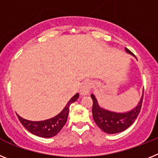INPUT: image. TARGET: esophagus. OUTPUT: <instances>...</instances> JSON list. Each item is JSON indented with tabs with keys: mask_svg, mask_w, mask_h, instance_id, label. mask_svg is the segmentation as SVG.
<instances>
[{
	"mask_svg": "<svg viewBox=\"0 0 158 158\" xmlns=\"http://www.w3.org/2000/svg\"><path fill=\"white\" fill-rule=\"evenodd\" d=\"M90 89H91V83L89 81H85L83 82L80 88V94L82 95H87L90 93Z\"/></svg>",
	"mask_w": 158,
	"mask_h": 158,
	"instance_id": "34e87169",
	"label": "esophagus"
}]
</instances>
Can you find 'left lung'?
I'll return each instance as SVG.
<instances>
[{
	"label": "left lung",
	"mask_w": 158,
	"mask_h": 158,
	"mask_svg": "<svg viewBox=\"0 0 158 158\" xmlns=\"http://www.w3.org/2000/svg\"><path fill=\"white\" fill-rule=\"evenodd\" d=\"M125 50L127 53L134 56V55L127 48H125ZM143 93L144 90L138 105L132 110L123 113L114 112L109 110L104 109L102 106H100L95 96L93 94H90V97L93 100V118L96 125L106 134H117L127 130L134 123L141 110L143 100Z\"/></svg>",
	"instance_id": "1"
}]
</instances>
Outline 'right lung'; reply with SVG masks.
Returning <instances> with one entry per match:
<instances>
[{
    "label": "right lung",
    "instance_id": "add662e5",
    "mask_svg": "<svg viewBox=\"0 0 158 158\" xmlns=\"http://www.w3.org/2000/svg\"><path fill=\"white\" fill-rule=\"evenodd\" d=\"M79 96V94L78 93L75 94L68 101L62 111L56 115L55 117L47 119V120L29 121L23 118L19 114L16 115L24 128L28 130L30 133L41 138H52V137L56 136L66 124V122L68 120V113H69L70 105L75 102L78 99Z\"/></svg>",
    "mask_w": 158,
    "mask_h": 158
}]
</instances>
